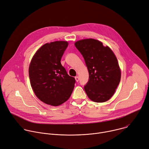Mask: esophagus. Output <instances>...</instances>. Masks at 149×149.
Returning <instances> with one entry per match:
<instances>
[{
  "label": "esophagus",
  "mask_w": 149,
  "mask_h": 149,
  "mask_svg": "<svg viewBox=\"0 0 149 149\" xmlns=\"http://www.w3.org/2000/svg\"><path fill=\"white\" fill-rule=\"evenodd\" d=\"M75 81H76L77 82H78V81H79V77H78V76L75 77Z\"/></svg>",
  "instance_id": "esophagus-1"
}]
</instances>
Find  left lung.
<instances>
[{"label":"left lung","instance_id":"8db88e82","mask_svg":"<svg viewBox=\"0 0 149 149\" xmlns=\"http://www.w3.org/2000/svg\"><path fill=\"white\" fill-rule=\"evenodd\" d=\"M75 46L82 55L89 72L85 91L94 102L107 101L113 95L121 79L116 56L109 47L94 39L78 40Z\"/></svg>","mask_w":149,"mask_h":149}]
</instances>
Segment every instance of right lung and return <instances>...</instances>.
<instances>
[{
  "instance_id": "1",
  "label": "right lung",
  "mask_w": 149,
  "mask_h": 149,
  "mask_svg": "<svg viewBox=\"0 0 149 149\" xmlns=\"http://www.w3.org/2000/svg\"><path fill=\"white\" fill-rule=\"evenodd\" d=\"M68 45L66 41H55L40 47L32 59L29 68L31 87L42 102L53 106L70 97L75 83L61 63Z\"/></svg>"
}]
</instances>
